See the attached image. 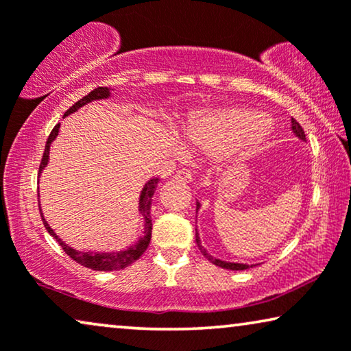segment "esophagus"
I'll use <instances>...</instances> for the list:
<instances>
[{"label":"esophagus","mask_w":351,"mask_h":351,"mask_svg":"<svg viewBox=\"0 0 351 351\" xmlns=\"http://www.w3.org/2000/svg\"><path fill=\"white\" fill-rule=\"evenodd\" d=\"M174 179H176L177 182H184V184H189V182H191V179H193V177H191V172H190V171L180 169V171L176 172Z\"/></svg>","instance_id":"obj_1"}]
</instances>
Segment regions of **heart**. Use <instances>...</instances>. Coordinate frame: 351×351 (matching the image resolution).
<instances>
[{
    "label": "heart",
    "instance_id": "b5f03b06",
    "mask_svg": "<svg viewBox=\"0 0 351 351\" xmlns=\"http://www.w3.org/2000/svg\"><path fill=\"white\" fill-rule=\"evenodd\" d=\"M275 131V121L267 113H252L247 107L214 105L190 110L180 123V137L186 145L214 150L230 158L263 145Z\"/></svg>",
    "mask_w": 351,
    "mask_h": 351
}]
</instances>
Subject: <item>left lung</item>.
I'll use <instances>...</instances> for the list:
<instances>
[{"label":"left lung","instance_id":"8db88e82","mask_svg":"<svg viewBox=\"0 0 351 351\" xmlns=\"http://www.w3.org/2000/svg\"><path fill=\"white\" fill-rule=\"evenodd\" d=\"M291 131H292V134H294V136H295L297 138H300L302 142H306V141H305V132H304V129H302V126H300L299 123L295 121V119H292V123H291ZM199 208H201V203H199V201H196V213H198ZM196 244H198L201 254H203V256H204L206 258H208V261H209L210 263H214V265H217V267H220V268H225V270H247V268L257 267V265H258V263H251V265H249V263L227 262V261H222V258H215L214 256H210V254L204 249L203 244H201V239H199V234H198V233H196Z\"/></svg>","mask_w":351,"mask_h":351}]
</instances>
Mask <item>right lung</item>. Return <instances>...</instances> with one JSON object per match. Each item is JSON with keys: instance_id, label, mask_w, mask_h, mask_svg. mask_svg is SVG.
<instances>
[{"instance_id": "add662e5", "label": "right lung", "mask_w": 351, "mask_h": 351, "mask_svg": "<svg viewBox=\"0 0 351 351\" xmlns=\"http://www.w3.org/2000/svg\"><path fill=\"white\" fill-rule=\"evenodd\" d=\"M110 97H112V89H110V88H95L94 90H90L88 95H84L83 99H80L78 102L73 105V107H70L69 110H66L64 117H69V114L78 112L81 107H84V105L94 102V100H105V99H110ZM59 128H60V124H57V126L52 129L49 137H47L45 153H43V160H41V165H40V172H38L40 176H41V172L45 171L47 162H49V148H51V143L56 141L57 136H59ZM158 180H160V179L148 180L147 184L143 185V189L141 191V196H138V214H141V217L143 220V234L137 239L136 243L131 244V246L124 247V249H118V251H97V252H95V251H86L84 252V251H78V249L69 246V244H66L64 239L57 237V233L49 227V223L46 222L45 215H43L41 206H40L43 223H45V228L47 230V233L57 239V243L60 244L62 249H64V251L69 254V256L73 258L75 262L81 263L83 267H88V268H90V270H95V271L123 270V268H126V267L131 265V263L136 262L137 258L147 251L148 244H150V239H152L150 209H152V198H153V195H155L156 186H158Z\"/></svg>"}]
</instances>
